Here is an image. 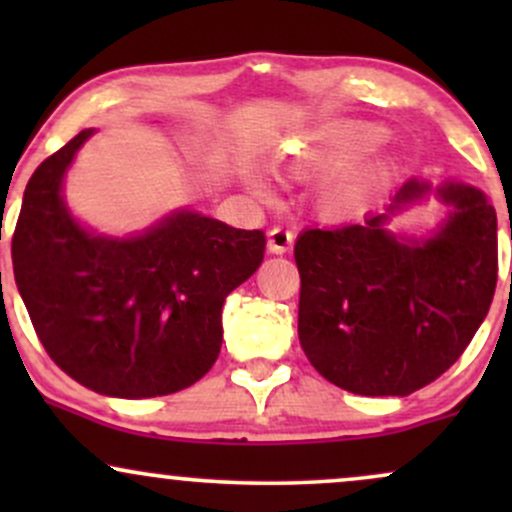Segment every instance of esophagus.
Returning a JSON list of instances; mask_svg holds the SVG:
<instances>
[{"label": "esophagus", "instance_id": "obj_1", "mask_svg": "<svg viewBox=\"0 0 512 512\" xmlns=\"http://www.w3.org/2000/svg\"><path fill=\"white\" fill-rule=\"evenodd\" d=\"M293 231L291 228H284V226H276L269 231V240H267V248L269 252H274V255H284V252L291 250L293 245Z\"/></svg>", "mask_w": 512, "mask_h": 512}]
</instances>
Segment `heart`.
Masks as SVG:
<instances>
[{
  "label": "heart",
  "instance_id": "1",
  "mask_svg": "<svg viewBox=\"0 0 512 512\" xmlns=\"http://www.w3.org/2000/svg\"><path fill=\"white\" fill-rule=\"evenodd\" d=\"M358 151H361V144H356L351 137L334 139V142L320 146V149H296V154L289 158V170L296 178L308 180L315 178V175L342 168ZM385 175L387 170L383 163H368V166L342 173L322 192V214L330 216V219H349V216L366 211L368 204L373 202L375 192L385 182Z\"/></svg>",
  "mask_w": 512,
  "mask_h": 512
}]
</instances>
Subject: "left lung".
Returning a JSON list of instances; mask_svg holds the SVG:
<instances>
[{"instance_id":"1","label":"left lung","mask_w":512,"mask_h":512,"mask_svg":"<svg viewBox=\"0 0 512 512\" xmlns=\"http://www.w3.org/2000/svg\"><path fill=\"white\" fill-rule=\"evenodd\" d=\"M431 190L409 180L383 214L308 228L296 240L298 339L317 373L366 397H407L440 378L489 313L498 279L496 209L477 187L445 182L452 211L436 236L387 231Z\"/></svg>"}]
</instances>
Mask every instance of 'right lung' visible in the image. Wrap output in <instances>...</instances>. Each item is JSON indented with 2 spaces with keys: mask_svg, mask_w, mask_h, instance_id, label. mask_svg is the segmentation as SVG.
Segmentation results:
<instances>
[{
  "mask_svg": "<svg viewBox=\"0 0 512 512\" xmlns=\"http://www.w3.org/2000/svg\"><path fill=\"white\" fill-rule=\"evenodd\" d=\"M91 134L28 180L11 238L16 286L40 344L76 383L125 399L185 390L219 358L223 301L257 272L267 240L190 209L142 236L88 233L62 180Z\"/></svg>",
  "mask_w": 512,
  "mask_h": 512,
  "instance_id": "1",
  "label": "right lung"
}]
</instances>
